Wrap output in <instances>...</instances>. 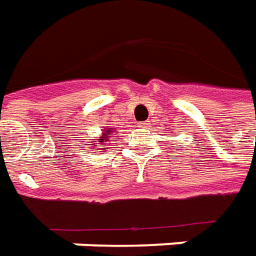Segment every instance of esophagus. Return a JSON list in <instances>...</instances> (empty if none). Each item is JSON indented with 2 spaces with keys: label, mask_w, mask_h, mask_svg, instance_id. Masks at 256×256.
Returning <instances> with one entry per match:
<instances>
[{
  "label": "esophagus",
  "mask_w": 256,
  "mask_h": 256,
  "mask_svg": "<svg viewBox=\"0 0 256 256\" xmlns=\"http://www.w3.org/2000/svg\"><path fill=\"white\" fill-rule=\"evenodd\" d=\"M145 125H146V124H145Z\"/></svg>",
  "instance_id": "obj_1"
}]
</instances>
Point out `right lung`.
<instances>
[{"label":"right lung","mask_w":256,"mask_h":256,"mask_svg":"<svg viewBox=\"0 0 256 256\" xmlns=\"http://www.w3.org/2000/svg\"><path fill=\"white\" fill-rule=\"evenodd\" d=\"M112 134H116V132L112 131V128H104L103 132H102V136H98V140H93V142H98V144L93 145V148H94L96 150H104V144L108 140V136L112 135Z\"/></svg>","instance_id":"obj_1"}]
</instances>
